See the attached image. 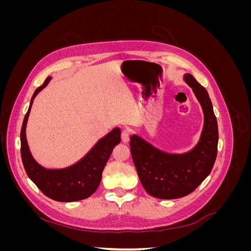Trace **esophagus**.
<instances>
[{
  "label": "esophagus",
  "instance_id": "obj_1",
  "mask_svg": "<svg viewBox=\"0 0 251 251\" xmlns=\"http://www.w3.org/2000/svg\"><path fill=\"white\" fill-rule=\"evenodd\" d=\"M121 140L125 143H127L130 140V132H128V130H123V132H121Z\"/></svg>",
  "mask_w": 251,
  "mask_h": 251
}]
</instances>
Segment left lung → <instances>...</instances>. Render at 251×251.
I'll return each instance as SVG.
<instances>
[{
	"mask_svg": "<svg viewBox=\"0 0 251 251\" xmlns=\"http://www.w3.org/2000/svg\"><path fill=\"white\" fill-rule=\"evenodd\" d=\"M200 102L204 125L196 147L183 154H170L132 135L131 154L136 171L144 189L158 199H178L198 187L210 174L218 151V123L206 89L192 74H184Z\"/></svg>",
	"mask_w": 251,
	"mask_h": 251,
	"instance_id": "left-lung-1",
	"label": "left lung"
}]
</instances>
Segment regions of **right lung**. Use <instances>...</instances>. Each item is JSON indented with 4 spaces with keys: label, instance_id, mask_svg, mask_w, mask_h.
<instances>
[{
    "label": "right lung",
    "instance_id": "obj_1",
    "mask_svg": "<svg viewBox=\"0 0 251 251\" xmlns=\"http://www.w3.org/2000/svg\"><path fill=\"white\" fill-rule=\"evenodd\" d=\"M51 77H47L32 95L29 109L21 130V156L28 177L50 199L58 202H74L88 198L100 185L104 165L109 160L114 147L120 142V128L114 127L83 156L79 161L65 169H46L35 161L27 143L26 126L35 96L46 87Z\"/></svg>",
    "mask_w": 251,
    "mask_h": 251
}]
</instances>
